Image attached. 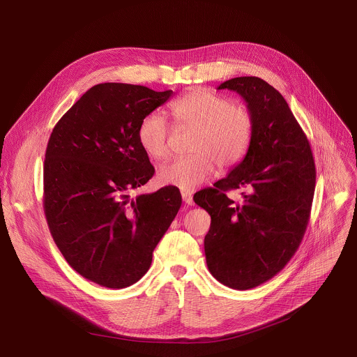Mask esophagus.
I'll use <instances>...</instances> for the list:
<instances>
[{
    "label": "esophagus",
    "mask_w": 357,
    "mask_h": 357,
    "mask_svg": "<svg viewBox=\"0 0 357 357\" xmlns=\"http://www.w3.org/2000/svg\"><path fill=\"white\" fill-rule=\"evenodd\" d=\"M182 199H183V202L186 203V205H192L193 203V196H192V193L190 192H182Z\"/></svg>",
    "instance_id": "1"
}]
</instances>
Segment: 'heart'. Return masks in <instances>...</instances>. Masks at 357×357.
<instances>
[{
	"label": "heart",
	"instance_id": "heart-1",
	"mask_svg": "<svg viewBox=\"0 0 357 357\" xmlns=\"http://www.w3.org/2000/svg\"><path fill=\"white\" fill-rule=\"evenodd\" d=\"M169 109L181 127L195 130L189 144L192 154L161 165L160 183L190 192L213 175L216 164L227 169L245 157L254 130L245 107L211 90L195 89L174 100ZM169 135L171 127L160 113L146 114L137 131L141 148L154 160L168 155Z\"/></svg>",
	"mask_w": 357,
	"mask_h": 357
}]
</instances>
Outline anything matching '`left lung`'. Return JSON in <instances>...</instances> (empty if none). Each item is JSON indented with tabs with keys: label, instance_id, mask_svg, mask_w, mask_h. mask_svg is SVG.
Segmentation results:
<instances>
[{
	"label": "left lung",
	"instance_id": "left-lung-1",
	"mask_svg": "<svg viewBox=\"0 0 357 357\" xmlns=\"http://www.w3.org/2000/svg\"><path fill=\"white\" fill-rule=\"evenodd\" d=\"M238 93L254 130L244 160L213 188L195 193L211 215L205 254L211 274L233 289H250L278 274L307 230L317 171L311 145L285 98L256 76L226 80ZM244 187L234 204L225 193Z\"/></svg>",
	"mask_w": 357,
	"mask_h": 357
}]
</instances>
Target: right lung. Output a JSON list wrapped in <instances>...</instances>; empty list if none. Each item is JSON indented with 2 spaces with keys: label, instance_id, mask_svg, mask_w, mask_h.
<instances>
[{
  "label": "right lung",
  "instance_id": "right-lung-1",
  "mask_svg": "<svg viewBox=\"0 0 357 357\" xmlns=\"http://www.w3.org/2000/svg\"><path fill=\"white\" fill-rule=\"evenodd\" d=\"M172 93L96 84L50 134L43 164L46 222L69 266L101 287L135 284L181 208L175 186L130 196L155 172L138 142V126Z\"/></svg>",
  "mask_w": 357,
  "mask_h": 357
}]
</instances>
